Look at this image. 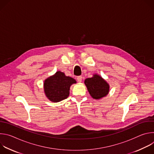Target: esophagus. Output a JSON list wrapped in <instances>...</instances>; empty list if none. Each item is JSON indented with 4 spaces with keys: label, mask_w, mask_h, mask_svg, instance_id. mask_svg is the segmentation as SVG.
Instances as JSON below:
<instances>
[{
    "label": "esophagus",
    "mask_w": 154,
    "mask_h": 154,
    "mask_svg": "<svg viewBox=\"0 0 154 154\" xmlns=\"http://www.w3.org/2000/svg\"><path fill=\"white\" fill-rule=\"evenodd\" d=\"M77 82H78L79 83H81L82 81V76H79V77H77Z\"/></svg>",
    "instance_id": "1"
}]
</instances>
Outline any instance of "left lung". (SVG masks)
Segmentation results:
<instances>
[{
    "label": "left lung",
    "mask_w": 154,
    "mask_h": 154,
    "mask_svg": "<svg viewBox=\"0 0 154 154\" xmlns=\"http://www.w3.org/2000/svg\"><path fill=\"white\" fill-rule=\"evenodd\" d=\"M85 84L90 94L94 99H100L105 97L109 93L108 83L97 74L93 75L91 78L86 79Z\"/></svg>",
    "instance_id": "obj_1"
}]
</instances>
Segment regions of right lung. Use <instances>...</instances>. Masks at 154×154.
I'll use <instances>...</instances> for the list:
<instances>
[{
  "mask_svg": "<svg viewBox=\"0 0 154 154\" xmlns=\"http://www.w3.org/2000/svg\"><path fill=\"white\" fill-rule=\"evenodd\" d=\"M76 83L72 77L66 76L64 72L57 71L44 82V90L46 97L53 102H58L68 98L70 86Z\"/></svg>",
  "mask_w": 154,
  "mask_h": 154,
  "instance_id": "obj_1",
  "label": "right lung"
}]
</instances>
